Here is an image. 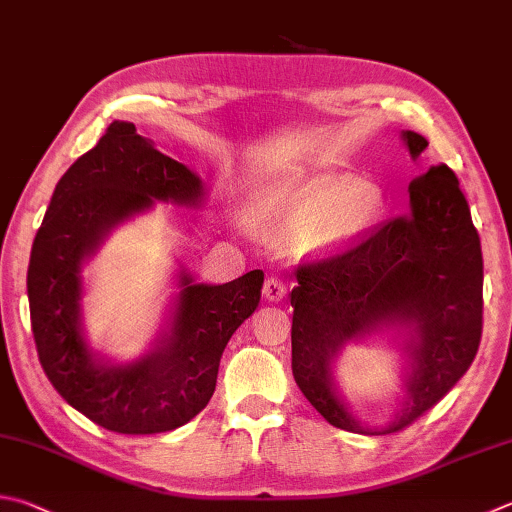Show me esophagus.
<instances>
[{
    "label": "esophagus",
    "mask_w": 512,
    "mask_h": 512,
    "mask_svg": "<svg viewBox=\"0 0 512 512\" xmlns=\"http://www.w3.org/2000/svg\"><path fill=\"white\" fill-rule=\"evenodd\" d=\"M285 294H287V287H285V283L281 281V278H274V276H272V278H267L265 285H263V296H265V301L278 303V301H283Z\"/></svg>",
    "instance_id": "esophagus-1"
}]
</instances>
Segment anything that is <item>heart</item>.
<instances>
[{
	"mask_svg": "<svg viewBox=\"0 0 512 512\" xmlns=\"http://www.w3.org/2000/svg\"><path fill=\"white\" fill-rule=\"evenodd\" d=\"M383 216L381 189L350 173H318L267 200L263 218L274 234L301 240L316 256L343 254L372 234Z\"/></svg>",
	"mask_w": 512,
	"mask_h": 512,
	"instance_id": "obj_1",
	"label": "heart"
}]
</instances>
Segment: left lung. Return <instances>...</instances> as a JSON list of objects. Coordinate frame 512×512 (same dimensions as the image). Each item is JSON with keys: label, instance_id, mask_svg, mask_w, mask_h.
<instances>
[{"label": "left lung", "instance_id": "left-lung-1", "mask_svg": "<svg viewBox=\"0 0 512 512\" xmlns=\"http://www.w3.org/2000/svg\"><path fill=\"white\" fill-rule=\"evenodd\" d=\"M417 160L428 140L401 131ZM410 214L345 254L298 267L292 289V372L334 428L359 435L403 430L446 397L481 339L484 260L455 171L432 165L410 182ZM388 338L402 352L404 399L385 429L358 421L333 379L345 344Z\"/></svg>", "mask_w": 512, "mask_h": 512}]
</instances>
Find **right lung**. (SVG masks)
<instances>
[{"mask_svg": "<svg viewBox=\"0 0 512 512\" xmlns=\"http://www.w3.org/2000/svg\"><path fill=\"white\" fill-rule=\"evenodd\" d=\"M156 202L202 207L205 182L131 122L115 120L57 182L28 263L31 325L48 381L69 406L120 435L176 430L207 406L220 356L256 312L265 278L254 269L207 285L180 265L178 292L149 352L113 361L93 350L84 332V265L113 229Z\"/></svg>", "mask_w": 512, "mask_h": 512, "instance_id": "add662e5", "label": "right lung"}]
</instances>
